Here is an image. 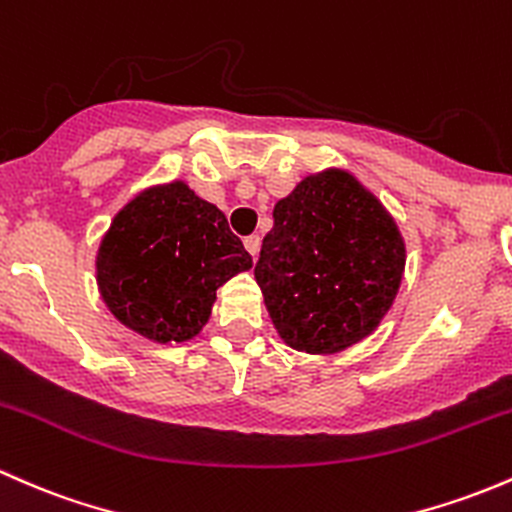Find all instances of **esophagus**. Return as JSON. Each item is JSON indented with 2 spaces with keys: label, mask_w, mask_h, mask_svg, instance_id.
Returning <instances> with one entry per match:
<instances>
[{
  "label": "esophagus",
  "mask_w": 512,
  "mask_h": 512,
  "mask_svg": "<svg viewBox=\"0 0 512 512\" xmlns=\"http://www.w3.org/2000/svg\"><path fill=\"white\" fill-rule=\"evenodd\" d=\"M244 246H246V251H249V254L251 256H258V249H261V236H258V234H249V236H246V239H244Z\"/></svg>",
  "instance_id": "esophagus-1"
}]
</instances>
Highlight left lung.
I'll use <instances>...</instances> for the list:
<instances>
[{
	"label": "left lung",
	"mask_w": 512,
	"mask_h": 512,
	"mask_svg": "<svg viewBox=\"0 0 512 512\" xmlns=\"http://www.w3.org/2000/svg\"><path fill=\"white\" fill-rule=\"evenodd\" d=\"M403 266V239L381 202L349 173L329 170L273 207L254 273L285 344L329 354L378 327Z\"/></svg>",
	"instance_id": "8db88e82"
}]
</instances>
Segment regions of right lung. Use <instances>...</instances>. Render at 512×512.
Returning a JSON list of instances; mask_svg holds the SVG:
<instances>
[{
	"label": "right lung",
	"instance_id": "1",
	"mask_svg": "<svg viewBox=\"0 0 512 512\" xmlns=\"http://www.w3.org/2000/svg\"><path fill=\"white\" fill-rule=\"evenodd\" d=\"M251 266L227 217L173 183L114 217L97 254V283L126 327L153 342H185L210 320L219 285Z\"/></svg>",
	"mask_w": 512,
	"mask_h": 512
}]
</instances>
